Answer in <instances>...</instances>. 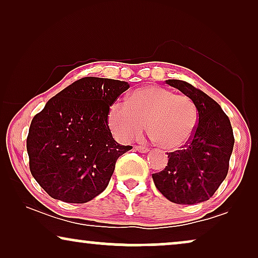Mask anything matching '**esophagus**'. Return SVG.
Listing matches in <instances>:
<instances>
[{
  "label": "esophagus",
  "instance_id": "esophagus-1",
  "mask_svg": "<svg viewBox=\"0 0 258 258\" xmlns=\"http://www.w3.org/2000/svg\"><path fill=\"white\" fill-rule=\"evenodd\" d=\"M135 150L139 151V153H148V151H149V148L142 147V146H136Z\"/></svg>",
  "mask_w": 258,
  "mask_h": 258
}]
</instances>
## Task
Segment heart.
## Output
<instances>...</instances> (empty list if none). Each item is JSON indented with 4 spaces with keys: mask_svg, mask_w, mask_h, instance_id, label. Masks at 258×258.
I'll return each instance as SVG.
<instances>
[{
    "mask_svg": "<svg viewBox=\"0 0 258 258\" xmlns=\"http://www.w3.org/2000/svg\"><path fill=\"white\" fill-rule=\"evenodd\" d=\"M199 111L191 98L158 86L134 90L128 104L115 102L109 107L108 123L123 142H132L148 132L158 146L177 149L188 142L195 132Z\"/></svg>",
    "mask_w": 258,
    "mask_h": 258,
    "instance_id": "b5f03b06",
    "label": "heart"
}]
</instances>
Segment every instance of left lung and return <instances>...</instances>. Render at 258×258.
Returning <instances> with one entry per match:
<instances>
[{
  "mask_svg": "<svg viewBox=\"0 0 258 258\" xmlns=\"http://www.w3.org/2000/svg\"><path fill=\"white\" fill-rule=\"evenodd\" d=\"M195 102L199 122L182 149L168 154V165L153 174L155 185L176 204H196L213 197L227 177L235 139L230 119L220 104L181 80L165 81Z\"/></svg>",
  "mask_w": 258,
  "mask_h": 258,
  "instance_id": "1",
  "label": "left lung"
}]
</instances>
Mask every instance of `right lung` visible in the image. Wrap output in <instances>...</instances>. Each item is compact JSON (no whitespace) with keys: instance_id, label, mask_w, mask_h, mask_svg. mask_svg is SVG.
<instances>
[{"instance_id":"obj_1","label":"right lung","mask_w":258,"mask_h":258,"mask_svg":"<svg viewBox=\"0 0 258 258\" xmlns=\"http://www.w3.org/2000/svg\"><path fill=\"white\" fill-rule=\"evenodd\" d=\"M129 88L123 81L83 77L34 116L27 137L33 177L52 199L86 203L109 184L117 158L132 146L112 139L109 107Z\"/></svg>"}]
</instances>
